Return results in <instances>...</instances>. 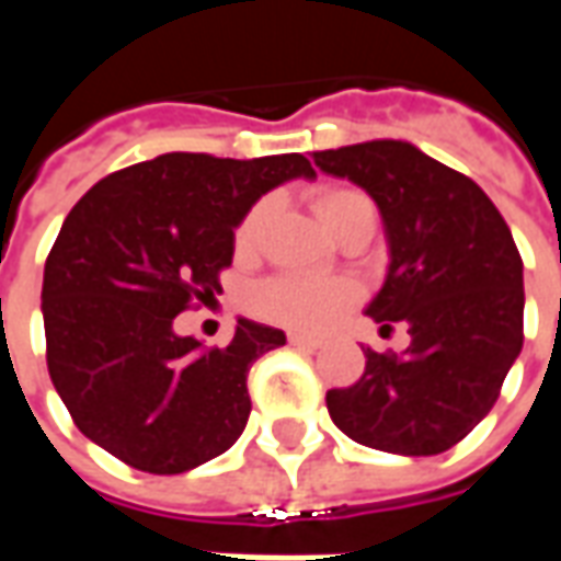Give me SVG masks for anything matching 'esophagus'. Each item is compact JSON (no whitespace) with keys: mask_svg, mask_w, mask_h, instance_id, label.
<instances>
[{"mask_svg":"<svg viewBox=\"0 0 561 561\" xmlns=\"http://www.w3.org/2000/svg\"><path fill=\"white\" fill-rule=\"evenodd\" d=\"M288 342H291L294 348H306V352L321 348V340H316V336H304V333H288Z\"/></svg>","mask_w":561,"mask_h":561,"instance_id":"1","label":"esophagus"}]
</instances>
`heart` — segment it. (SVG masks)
Here are the masks:
<instances>
[{"mask_svg":"<svg viewBox=\"0 0 561 561\" xmlns=\"http://www.w3.org/2000/svg\"><path fill=\"white\" fill-rule=\"evenodd\" d=\"M364 204H373V201L357 188H324V192L316 195L318 216L333 233L340 231L345 219ZM267 213V201H261L245 213V219L240 221L237 237H233L240 252H249L255 245ZM357 297H360L357 282L342 279V276H276V279L261 282L252 291L249 304H252L257 316L276 321V324H285V328L324 330L348 306L357 304Z\"/></svg>","mask_w":561,"mask_h":561,"instance_id":"1","label":"heart"}]
</instances>
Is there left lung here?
<instances>
[{
  "label": "left lung",
  "instance_id": "obj_1",
  "mask_svg": "<svg viewBox=\"0 0 561 561\" xmlns=\"http://www.w3.org/2000/svg\"><path fill=\"white\" fill-rule=\"evenodd\" d=\"M316 168L376 201L388 276L366 316L409 328L402 354L366 348L364 376L328 390V412L357 445L433 457L490 414L523 348V261L483 188L409 140L312 152Z\"/></svg>",
  "mask_w": 561,
  "mask_h": 561
}]
</instances>
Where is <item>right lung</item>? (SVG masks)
I'll use <instances>...</instances> for the list:
<instances>
[{
	"mask_svg": "<svg viewBox=\"0 0 561 561\" xmlns=\"http://www.w3.org/2000/svg\"><path fill=\"white\" fill-rule=\"evenodd\" d=\"M297 176H316L300 152H164L75 204L44 264L42 316L50 381L90 442L131 469L180 474L240 438L249 366L285 333L237 318L225 348H204L173 318L221 291L233 228Z\"/></svg>",
	"mask_w": 561,
	"mask_h": 561,
	"instance_id": "right-lung-1",
	"label": "right lung"
}]
</instances>
